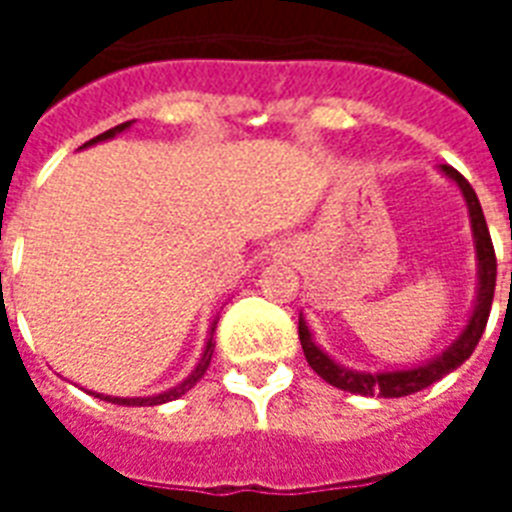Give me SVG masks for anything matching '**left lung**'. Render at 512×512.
<instances>
[{"label": "left lung", "mask_w": 512, "mask_h": 512, "mask_svg": "<svg viewBox=\"0 0 512 512\" xmlns=\"http://www.w3.org/2000/svg\"><path fill=\"white\" fill-rule=\"evenodd\" d=\"M441 170L452 177L454 183L460 185L462 196H465V201H468L473 236H476L481 287H478L476 311H473V316H470L468 327H465L460 340L454 342L444 356H438L436 361H430V364L417 366V369H401V372L364 374V372H350V369H342L340 364H335V361H332V358H329L327 353H324V350L311 340V332H308V327H305V321L300 319L297 332H300V345H303L305 361H308L313 372L319 374L321 380H327L329 385H335V388L340 390H348V393H358V396H382V398L409 396V393H417V390L428 388V385L438 382L449 372H454L460 364H465V361L470 358V353L476 350L481 335H484L486 321H489V311H492L494 284H497V257H494L492 236H489V228H486L484 209H481V201H478L473 185H470L460 172L454 170V167H449V164H441Z\"/></svg>", "instance_id": "left-lung-1"}]
</instances>
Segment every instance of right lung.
I'll return each mask as SVG.
<instances>
[{
  "label": "right lung",
  "instance_id": "obj_1",
  "mask_svg": "<svg viewBox=\"0 0 512 512\" xmlns=\"http://www.w3.org/2000/svg\"><path fill=\"white\" fill-rule=\"evenodd\" d=\"M132 122H124V124H116V127H111L108 132H103V135H98V138H92L90 143H84V146H92V143H98V140H108V138H114L116 132H122L127 130ZM215 332V329H212ZM212 350H215V345H212V340L207 342V350H204V356H201L199 366L193 369L188 377H185L177 388L172 390H164V393H159V396H148V398H111V396H103V393H98V398H103V401H111V404H122V406H159V404H167V401H175V398H180L183 393H188V390L196 385V382L204 377V372H207V366L209 361H212Z\"/></svg>",
  "mask_w": 512,
  "mask_h": 512
}]
</instances>
